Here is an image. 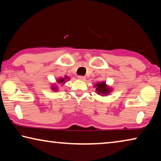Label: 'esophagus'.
Here are the masks:
<instances>
[{"mask_svg": "<svg viewBox=\"0 0 161 161\" xmlns=\"http://www.w3.org/2000/svg\"><path fill=\"white\" fill-rule=\"evenodd\" d=\"M78 80H80L81 81H84L86 80V77H84V76H78Z\"/></svg>", "mask_w": 161, "mask_h": 161, "instance_id": "1", "label": "esophagus"}]
</instances>
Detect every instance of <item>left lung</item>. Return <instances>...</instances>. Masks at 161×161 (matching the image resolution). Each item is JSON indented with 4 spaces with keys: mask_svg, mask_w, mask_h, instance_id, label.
Here are the masks:
<instances>
[{
    "mask_svg": "<svg viewBox=\"0 0 161 161\" xmlns=\"http://www.w3.org/2000/svg\"><path fill=\"white\" fill-rule=\"evenodd\" d=\"M94 87L96 88V93L97 94L101 95L102 97L108 95L113 90V89L111 86L107 85L106 81H104L97 83L94 85Z\"/></svg>",
    "mask_w": 161,
    "mask_h": 161,
    "instance_id": "1",
    "label": "left lung"
}]
</instances>
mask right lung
I'll list each match as a JSON object with an SVG mask.
<instances>
[{
  "label": "right lung",
  "instance_id": "obj_1",
  "mask_svg": "<svg viewBox=\"0 0 161 161\" xmlns=\"http://www.w3.org/2000/svg\"><path fill=\"white\" fill-rule=\"evenodd\" d=\"M69 80V77H67V76H65L64 78H62V77L58 78L56 81H57V83H58V84H61V85H63V84L66 83V81L67 80ZM51 89L54 92L58 91V86L57 85V84H52Z\"/></svg>",
  "mask_w": 161,
  "mask_h": 161
}]
</instances>
